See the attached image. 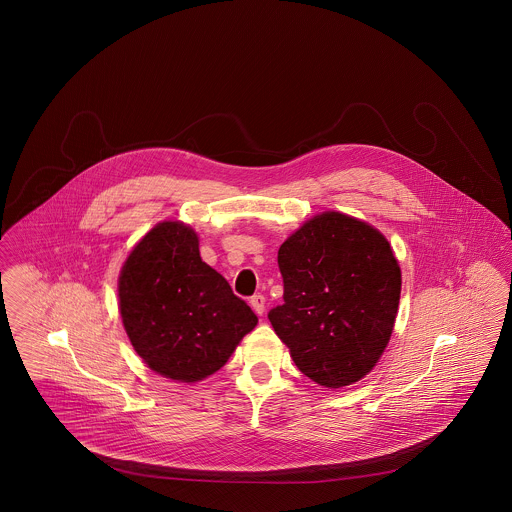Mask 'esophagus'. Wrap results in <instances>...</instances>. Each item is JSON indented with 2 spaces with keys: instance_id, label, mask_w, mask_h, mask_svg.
Returning a JSON list of instances; mask_svg holds the SVG:
<instances>
[{
  "instance_id": "obj_1",
  "label": "esophagus",
  "mask_w": 512,
  "mask_h": 512,
  "mask_svg": "<svg viewBox=\"0 0 512 512\" xmlns=\"http://www.w3.org/2000/svg\"><path fill=\"white\" fill-rule=\"evenodd\" d=\"M250 306H252V310L258 314V316H262L264 314V308H266V298L264 295H254L250 298Z\"/></svg>"
}]
</instances>
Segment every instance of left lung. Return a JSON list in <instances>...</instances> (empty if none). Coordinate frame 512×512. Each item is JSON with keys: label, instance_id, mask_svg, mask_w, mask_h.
I'll list each match as a JSON object with an SVG mask.
<instances>
[{"label": "left lung", "instance_id": "8db88e82", "mask_svg": "<svg viewBox=\"0 0 512 512\" xmlns=\"http://www.w3.org/2000/svg\"><path fill=\"white\" fill-rule=\"evenodd\" d=\"M283 304L269 310L296 368L323 387L372 372L399 310L401 268L387 239L356 217L323 212L277 252Z\"/></svg>", "mask_w": 512, "mask_h": 512}]
</instances>
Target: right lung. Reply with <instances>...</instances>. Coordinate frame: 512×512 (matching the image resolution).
<instances>
[{"instance_id": "1", "label": "right lung", "mask_w": 512, "mask_h": 512, "mask_svg": "<svg viewBox=\"0 0 512 512\" xmlns=\"http://www.w3.org/2000/svg\"><path fill=\"white\" fill-rule=\"evenodd\" d=\"M119 310L148 368L183 383L216 374L258 323L202 262L198 235L181 221L158 223L133 248L119 275Z\"/></svg>"}]
</instances>
